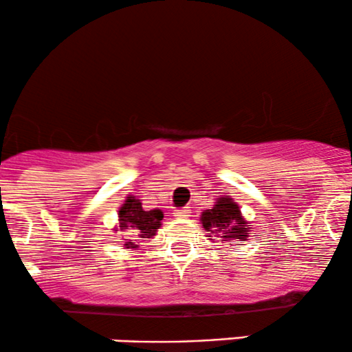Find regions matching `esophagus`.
<instances>
[{"label":"esophagus","instance_id":"1","mask_svg":"<svg viewBox=\"0 0 352 352\" xmlns=\"http://www.w3.org/2000/svg\"><path fill=\"white\" fill-rule=\"evenodd\" d=\"M190 213H192V210H190V207H185V208L175 210V212H173V217H175V218H188Z\"/></svg>","mask_w":352,"mask_h":352}]
</instances>
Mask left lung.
I'll use <instances>...</instances> for the list:
<instances>
[{"label":"left lung","instance_id":"left-lung-1","mask_svg":"<svg viewBox=\"0 0 352 352\" xmlns=\"http://www.w3.org/2000/svg\"><path fill=\"white\" fill-rule=\"evenodd\" d=\"M201 227L220 241H246L252 232V225L241 215L236 201L230 195L218 197L212 208L204 210L200 217ZM212 238V240H215Z\"/></svg>","mask_w":352,"mask_h":352}]
</instances>
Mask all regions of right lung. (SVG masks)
<instances>
[{
  "label": "right lung",
  "mask_w": 352,
  "mask_h": 352,
  "mask_svg": "<svg viewBox=\"0 0 352 352\" xmlns=\"http://www.w3.org/2000/svg\"><path fill=\"white\" fill-rule=\"evenodd\" d=\"M119 221L114 227L116 233H120L124 240L125 250H137L140 241L153 238L162 225L164 212L162 210H144L142 201L137 200L134 195L125 197V201L117 212Z\"/></svg>",
  "instance_id": "1"
}]
</instances>
